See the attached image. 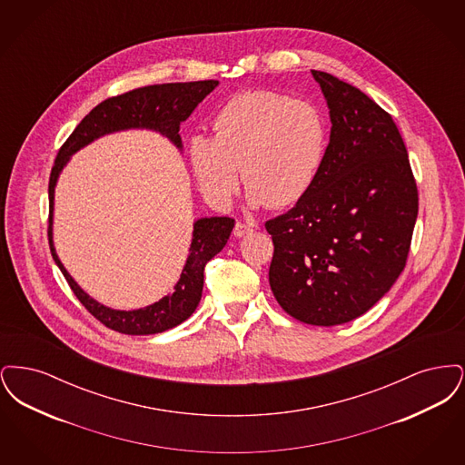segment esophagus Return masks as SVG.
I'll return each mask as SVG.
<instances>
[{"mask_svg":"<svg viewBox=\"0 0 465 465\" xmlns=\"http://www.w3.org/2000/svg\"><path fill=\"white\" fill-rule=\"evenodd\" d=\"M254 228H252V224H249V223L237 222L235 224V228H233V235L235 237H243V235H247V233H251Z\"/></svg>","mask_w":465,"mask_h":465,"instance_id":"34e87169","label":"esophagus"}]
</instances>
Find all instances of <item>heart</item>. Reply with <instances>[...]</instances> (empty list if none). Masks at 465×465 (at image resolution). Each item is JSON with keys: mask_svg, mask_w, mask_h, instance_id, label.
<instances>
[{"mask_svg": "<svg viewBox=\"0 0 465 465\" xmlns=\"http://www.w3.org/2000/svg\"><path fill=\"white\" fill-rule=\"evenodd\" d=\"M211 134H193L188 158L203 195L226 205L243 177L249 202L275 209L305 199L330 150V122L317 104L273 90L230 97L213 116Z\"/></svg>", "mask_w": 465, "mask_h": 465, "instance_id": "obj_1", "label": "heart"}]
</instances>
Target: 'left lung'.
Wrapping results in <instances>:
<instances>
[{"label": "left lung", "mask_w": 465, "mask_h": 465, "mask_svg": "<svg viewBox=\"0 0 465 465\" xmlns=\"http://www.w3.org/2000/svg\"><path fill=\"white\" fill-rule=\"evenodd\" d=\"M312 74L330 108V150L309 195L265 223L268 281L291 317L336 326L371 309L404 270L419 190L392 116L330 73Z\"/></svg>", "instance_id": "8db88e82"}]
</instances>
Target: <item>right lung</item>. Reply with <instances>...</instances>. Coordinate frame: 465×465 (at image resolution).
Returning a JSON list of instances; mask_svg holds the SVG:
<instances>
[{
	"label": "right lung",
	"mask_w": 465,
	"mask_h": 465,
	"mask_svg": "<svg viewBox=\"0 0 465 465\" xmlns=\"http://www.w3.org/2000/svg\"><path fill=\"white\" fill-rule=\"evenodd\" d=\"M218 87V80L188 82V84H162L141 89L129 90L97 104L76 125V129L61 146L48 181V243L54 262L66 277L67 284L80 303L90 313L113 331L124 334H155L176 328L186 321L199 305L203 288V268L213 260L228 241L235 220L232 218H202L193 224V239L190 256L181 272L173 294L163 296L160 302L139 310H113L97 303L80 288L66 272L55 254L52 242V213H54V190L59 173L66 165L69 156L94 139L104 134L124 129H152L167 135L177 148H181L179 125L192 111L199 106L207 94Z\"/></svg>",
	"instance_id": "1"
}]
</instances>
